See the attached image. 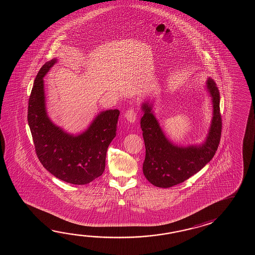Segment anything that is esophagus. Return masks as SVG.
Instances as JSON below:
<instances>
[{"label": "esophagus", "mask_w": 255, "mask_h": 255, "mask_svg": "<svg viewBox=\"0 0 255 255\" xmlns=\"http://www.w3.org/2000/svg\"><path fill=\"white\" fill-rule=\"evenodd\" d=\"M125 119L129 123H135L136 120V112L134 109H130L125 113Z\"/></svg>", "instance_id": "esophagus-1"}]
</instances>
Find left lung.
<instances>
[{"label":"left lung","mask_w":255,"mask_h":255,"mask_svg":"<svg viewBox=\"0 0 255 255\" xmlns=\"http://www.w3.org/2000/svg\"><path fill=\"white\" fill-rule=\"evenodd\" d=\"M206 87L212 98V120L206 139L199 145L183 146L174 144L160 128L152 111L153 104H142L144 115L140 126L146 146L143 173L154 186L170 188L182 183L214 157L222 135L220 92L216 83L210 77L207 79Z\"/></svg>","instance_id":"8db88e82"}]
</instances>
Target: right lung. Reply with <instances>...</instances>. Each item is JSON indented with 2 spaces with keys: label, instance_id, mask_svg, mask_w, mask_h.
<instances>
[{
  "label": "right lung",
  "instance_id": "add662e5",
  "mask_svg": "<svg viewBox=\"0 0 255 255\" xmlns=\"http://www.w3.org/2000/svg\"><path fill=\"white\" fill-rule=\"evenodd\" d=\"M57 62H46L36 76L28 103V124L40 162L57 179L85 185L103 174L109 144L117 133L120 110L102 111L79 135L65 132L49 119L43 76Z\"/></svg>",
  "mask_w": 255,
  "mask_h": 255
}]
</instances>
